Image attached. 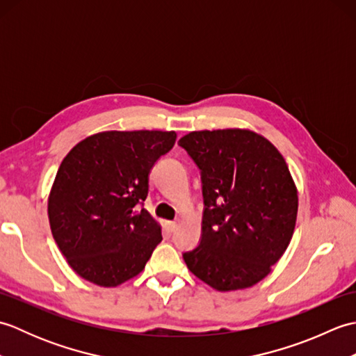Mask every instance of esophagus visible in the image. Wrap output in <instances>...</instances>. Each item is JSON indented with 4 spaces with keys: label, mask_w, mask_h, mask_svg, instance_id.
I'll list each match as a JSON object with an SVG mask.
<instances>
[{
    "label": "esophagus",
    "mask_w": 356,
    "mask_h": 356,
    "mask_svg": "<svg viewBox=\"0 0 356 356\" xmlns=\"http://www.w3.org/2000/svg\"><path fill=\"white\" fill-rule=\"evenodd\" d=\"M166 226H168L170 232H174L179 228V222H168V223H166Z\"/></svg>",
    "instance_id": "34e87169"
}]
</instances>
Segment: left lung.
<instances>
[{
  "label": "left lung",
  "instance_id": "1",
  "mask_svg": "<svg viewBox=\"0 0 356 356\" xmlns=\"http://www.w3.org/2000/svg\"><path fill=\"white\" fill-rule=\"evenodd\" d=\"M202 171V240L188 269L218 292L251 287L291 243L298 190L282 153L248 128L191 131L179 140Z\"/></svg>",
  "mask_w": 356,
  "mask_h": 356
}]
</instances>
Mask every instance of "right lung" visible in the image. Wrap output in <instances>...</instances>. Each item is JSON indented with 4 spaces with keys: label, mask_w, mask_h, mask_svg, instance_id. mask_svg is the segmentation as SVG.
Returning <instances> with one entry per match:
<instances>
[{
    "label": "right lung",
    "mask_w": 356,
    "mask_h": 356,
    "mask_svg": "<svg viewBox=\"0 0 356 356\" xmlns=\"http://www.w3.org/2000/svg\"><path fill=\"white\" fill-rule=\"evenodd\" d=\"M176 139V131H101L63 159L47 214L59 251L79 277L116 287L145 268L162 228L140 203L149 170Z\"/></svg>",
    "instance_id": "right-lung-1"
}]
</instances>
